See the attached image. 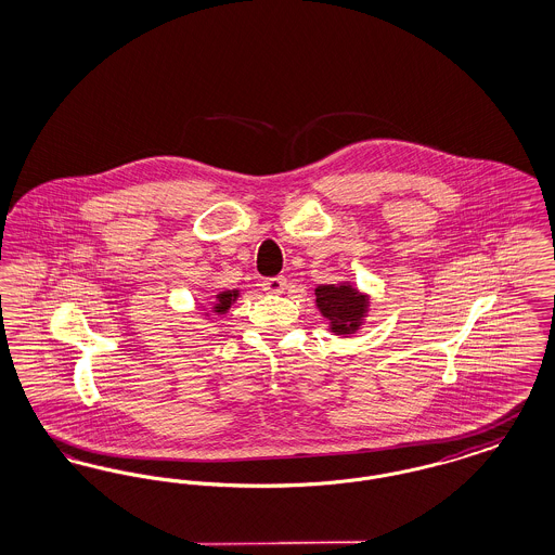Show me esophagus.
<instances>
[{"instance_id":"obj_1","label":"esophagus","mask_w":555,"mask_h":555,"mask_svg":"<svg viewBox=\"0 0 555 555\" xmlns=\"http://www.w3.org/2000/svg\"><path fill=\"white\" fill-rule=\"evenodd\" d=\"M287 287V279L285 276H272V279H266L262 283V289L266 293H283Z\"/></svg>"}]
</instances>
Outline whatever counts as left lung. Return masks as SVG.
<instances>
[{
	"instance_id": "1",
	"label": "left lung",
	"mask_w": 555,
	"mask_h": 555,
	"mask_svg": "<svg viewBox=\"0 0 555 555\" xmlns=\"http://www.w3.org/2000/svg\"><path fill=\"white\" fill-rule=\"evenodd\" d=\"M318 312L328 320V331L337 337L356 335L366 322L370 312V295L353 283L341 281L337 285H318Z\"/></svg>"
}]
</instances>
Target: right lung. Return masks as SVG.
I'll return each instance as SVG.
<instances>
[{
  "mask_svg": "<svg viewBox=\"0 0 555 555\" xmlns=\"http://www.w3.org/2000/svg\"><path fill=\"white\" fill-rule=\"evenodd\" d=\"M238 295H241V291L238 289L218 291L216 297L211 299L210 310H206L204 317L210 318L211 314H214V317H224V314L231 310V306L237 301Z\"/></svg>",
  "mask_w": 555,
  "mask_h": 555,
  "instance_id": "add662e5",
  "label": "right lung"
}]
</instances>
